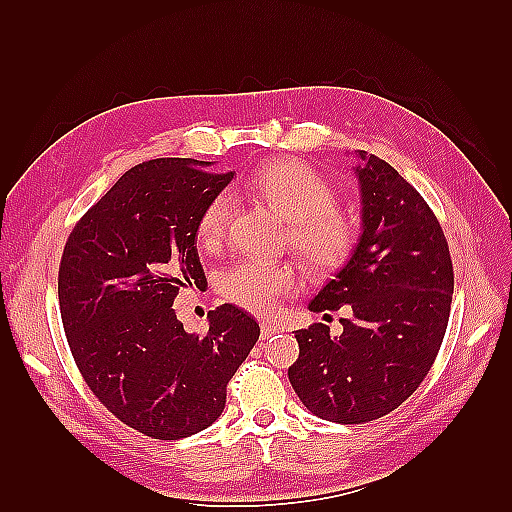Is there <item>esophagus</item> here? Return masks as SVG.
I'll use <instances>...</instances> for the list:
<instances>
[{"mask_svg":"<svg viewBox=\"0 0 512 512\" xmlns=\"http://www.w3.org/2000/svg\"><path fill=\"white\" fill-rule=\"evenodd\" d=\"M281 332V325L279 323H275V321H264L262 323V339L266 341V339H273L275 334H279Z\"/></svg>","mask_w":512,"mask_h":512,"instance_id":"1","label":"esophagus"}]
</instances>
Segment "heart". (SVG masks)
<instances>
[{"label":"heart","instance_id":"heart-1","mask_svg":"<svg viewBox=\"0 0 512 512\" xmlns=\"http://www.w3.org/2000/svg\"><path fill=\"white\" fill-rule=\"evenodd\" d=\"M250 187L288 224L290 248L308 266L330 273L350 259L356 226L336 209L334 191L317 171L299 160H273L255 171ZM231 213V193L213 195L200 213L198 242L206 248L220 244ZM297 286L295 268L262 259H242L217 277L220 295L250 312H270Z\"/></svg>","mask_w":512,"mask_h":512}]
</instances>
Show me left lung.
I'll use <instances>...</instances> for the list:
<instances>
[{
  "label": "left lung",
  "instance_id": "obj_1",
  "mask_svg": "<svg viewBox=\"0 0 512 512\" xmlns=\"http://www.w3.org/2000/svg\"><path fill=\"white\" fill-rule=\"evenodd\" d=\"M361 235L347 264L308 303L350 308L343 332L297 330L292 389L314 416L363 424L400 407L429 374L447 332L453 266L447 237L422 195L367 151H356ZM328 317V314H325Z\"/></svg>",
  "mask_w": 512,
  "mask_h": 512
}]
</instances>
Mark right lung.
Wrapping results in <instances>:
<instances>
[{"instance_id":"obj_1","label":"right lung","mask_w":512,"mask_h":512,"mask_svg":"<svg viewBox=\"0 0 512 512\" xmlns=\"http://www.w3.org/2000/svg\"><path fill=\"white\" fill-rule=\"evenodd\" d=\"M158 158L123 173L65 242L59 308L85 383L114 416L156 440H180L222 416L226 385L259 323L224 303L204 334L184 332L180 288L204 290L198 220L233 173Z\"/></svg>"}]
</instances>
